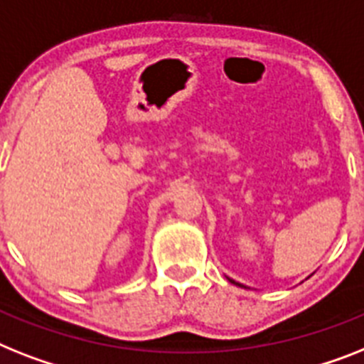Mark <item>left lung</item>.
<instances>
[{"mask_svg":"<svg viewBox=\"0 0 364 364\" xmlns=\"http://www.w3.org/2000/svg\"><path fill=\"white\" fill-rule=\"evenodd\" d=\"M229 281H230V283H234V284H238L236 281H232V279H229ZM240 287H242V284H240Z\"/></svg>","mask_w":364,"mask_h":364,"instance_id":"1","label":"left lung"}]
</instances>
